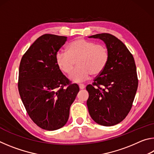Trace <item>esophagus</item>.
I'll use <instances>...</instances> for the list:
<instances>
[{"instance_id":"34e87169","label":"esophagus","mask_w":154,"mask_h":154,"mask_svg":"<svg viewBox=\"0 0 154 154\" xmlns=\"http://www.w3.org/2000/svg\"><path fill=\"white\" fill-rule=\"evenodd\" d=\"M79 88L81 90H83V89H84V88H85V85L84 84H83V83H80V84L79 85Z\"/></svg>"}]
</instances>
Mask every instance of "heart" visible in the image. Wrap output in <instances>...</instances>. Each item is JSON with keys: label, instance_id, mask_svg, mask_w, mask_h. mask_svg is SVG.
I'll list each match as a JSON object with an SVG mask.
<instances>
[{"label": "heart", "instance_id": "b5f03b06", "mask_svg": "<svg viewBox=\"0 0 154 154\" xmlns=\"http://www.w3.org/2000/svg\"><path fill=\"white\" fill-rule=\"evenodd\" d=\"M109 58L105 45L83 38L70 43L67 51L59 50L56 54V63L64 74L71 73L77 62L78 66L70 75L71 79L76 82L88 79L91 74H100L107 64Z\"/></svg>", "mask_w": 154, "mask_h": 154}]
</instances>
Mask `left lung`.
<instances>
[{"instance_id":"8db88e82","label":"left lung","mask_w":154,"mask_h":154,"mask_svg":"<svg viewBox=\"0 0 154 154\" xmlns=\"http://www.w3.org/2000/svg\"><path fill=\"white\" fill-rule=\"evenodd\" d=\"M90 37L105 43L109 58L103 71L86 86L88 111L97 124L114 126L124 120L132 108L138 88L136 64L126 46L115 36L101 33Z\"/></svg>"}]
</instances>
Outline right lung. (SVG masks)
Instances as JSON below:
<instances>
[{
	"mask_svg": "<svg viewBox=\"0 0 154 154\" xmlns=\"http://www.w3.org/2000/svg\"><path fill=\"white\" fill-rule=\"evenodd\" d=\"M66 36L45 34L21 60L18 90L28 116L38 127L55 130L63 127L79 88L62 74L56 54Z\"/></svg>",
	"mask_w": 154,
	"mask_h": 154,
	"instance_id": "obj_1",
	"label": "right lung"
}]
</instances>
